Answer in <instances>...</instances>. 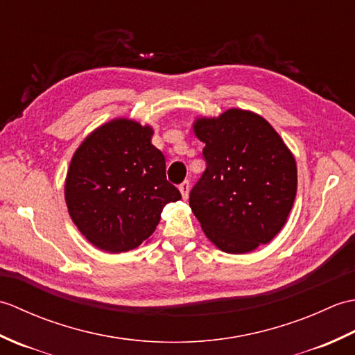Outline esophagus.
Wrapping results in <instances>:
<instances>
[{
    "instance_id": "obj_1",
    "label": "esophagus",
    "mask_w": 355,
    "mask_h": 355,
    "mask_svg": "<svg viewBox=\"0 0 355 355\" xmlns=\"http://www.w3.org/2000/svg\"><path fill=\"white\" fill-rule=\"evenodd\" d=\"M178 189H180V192H182V195H183V198L186 200L187 197H189V189H191V183L187 182V180H184V182L178 186Z\"/></svg>"
}]
</instances>
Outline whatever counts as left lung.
I'll use <instances>...</instances> for the list:
<instances>
[{
	"label": "left lung",
	"mask_w": 355,
	"mask_h": 355,
	"mask_svg": "<svg viewBox=\"0 0 355 355\" xmlns=\"http://www.w3.org/2000/svg\"><path fill=\"white\" fill-rule=\"evenodd\" d=\"M206 171L189 206L206 236L227 253L267 244L284 227L297 191L294 157L266 119L229 110L193 125Z\"/></svg>",
	"instance_id": "8db88e82"
}]
</instances>
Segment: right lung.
<instances>
[{"mask_svg": "<svg viewBox=\"0 0 355 355\" xmlns=\"http://www.w3.org/2000/svg\"><path fill=\"white\" fill-rule=\"evenodd\" d=\"M153 130L116 119L88 135L65 182L67 207L89 243L110 253L139 247L153 235L163 207L182 193L166 180Z\"/></svg>", "mask_w": 355, "mask_h": 355, "instance_id": "1", "label": "right lung"}]
</instances>
